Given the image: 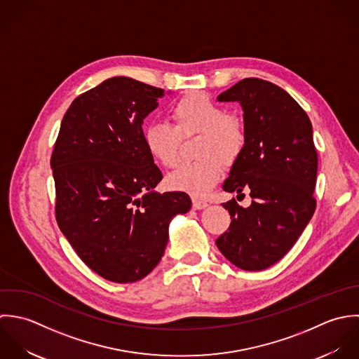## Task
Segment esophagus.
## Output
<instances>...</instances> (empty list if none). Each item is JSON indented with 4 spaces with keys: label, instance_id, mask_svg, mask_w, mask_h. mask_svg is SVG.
<instances>
[{
    "label": "esophagus",
    "instance_id": "esophagus-1",
    "mask_svg": "<svg viewBox=\"0 0 359 359\" xmlns=\"http://www.w3.org/2000/svg\"><path fill=\"white\" fill-rule=\"evenodd\" d=\"M208 207V203L203 201V200H198V198H193V208L194 210H204Z\"/></svg>",
    "mask_w": 359,
    "mask_h": 359
}]
</instances>
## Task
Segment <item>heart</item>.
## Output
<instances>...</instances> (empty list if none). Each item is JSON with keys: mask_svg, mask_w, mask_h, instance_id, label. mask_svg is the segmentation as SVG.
Returning a JSON list of instances; mask_svg holds the SVG:
<instances>
[{"mask_svg": "<svg viewBox=\"0 0 359 359\" xmlns=\"http://www.w3.org/2000/svg\"><path fill=\"white\" fill-rule=\"evenodd\" d=\"M173 126L151 123L144 130V145L148 154L162 166L172 168L179 158L180 136L200 133L197 155L201 159L180 163L168 175L172 190L194 197L207 196L223 175V162H233L245 144L243 122L204 93L182 97L170 109ZM219 157L217 158V156Z\"/></svg>", "mask_w": 359, "mask_h": 359, "instance_id": "b5f03b06", "label": "heart"}]
</instances>
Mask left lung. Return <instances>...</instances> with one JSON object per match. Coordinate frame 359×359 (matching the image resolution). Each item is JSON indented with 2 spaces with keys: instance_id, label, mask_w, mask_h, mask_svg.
I'll use <instances>...</instances> for the list:
<instances>
[{
  "instance_id": "1",
  "label": "left lung",
  "mask_w": 359,
  "mask_h": 359,
  "mask_svg": "<svg viewBox=\"0 0 359 359\" xmlns=\"http://www.w3.org/2000/svg\"><path fill=\"white\" fill-rule=\"evenodd\" d=\"M217 101L240 102L245 130V144L222 187L238 196L248 190L252 201L247 208L234 198L222 204L231 223L216 245L237 268L264 271L291 250L316 208L312 125L287 91L262 79H243Z\"/></svg>"
}]
</instances>
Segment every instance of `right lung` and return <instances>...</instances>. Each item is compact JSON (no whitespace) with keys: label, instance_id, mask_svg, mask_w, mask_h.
I'll use <instances>...</instances> for the list:
<instances>
[{"label":"right lung","instance_id":"right-lung-1","mask_svg":"<svg viewBox=\"0 0 359 359\" xmlns=\"http://www.w3.org/2000/svg\"><path fill=\"white\" fill-rule=\"evenodd\" d=\"M165 90L107 79L74 98L51 156L55 216L80 259L115 283L145 278L161 261L169 223L191 208L183 191L159 194V168L144 145V119Z\"/></svg>","mask_w":359,"mask_h":359}]
</instances>
